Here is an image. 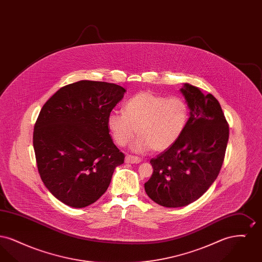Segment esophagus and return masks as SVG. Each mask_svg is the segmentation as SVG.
<instances>
[{"label": "esophagus", "instance_id": "esophagus-1", "mask_svg": "<svg viewBox=\"0 0 262 262\" xmlns=\"http://www.w3.org/2000/svg\"><path fill=\"white\" fill-rule=\"evenodd\" d=\"M125 162L130 163V164H138L141 162V159L137 156H133V155H126L125 156Z\"/></svg>", "mask_w": 262, "mask_h": 262}]
</instances>
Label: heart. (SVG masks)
Wrapping results in <instances>:
<instances>
[{"instance_id":"obj_1","label":"heart","mask_w":262,"mask_h":262,"mask_svg":"<svg viewBox=\"0 0 262 262\" xmlns=\"http://www.w3.org/2000/svg\"><path fill=\"white\" fill-rule=\"evenodd\" d=\"M189 106L182 96H165L150 91L138 92L123 106V113L113 111L107 126L119 146L132 144L136 152L169 149L183 136L189 120Z\"/></svg>"}]
</instances>
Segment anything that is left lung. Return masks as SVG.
<instances>
[{
  "mask_svg": "<svg viewBox=\"0 0 262 262\" xmlns=\"http://www.w3.org/2000/svg\"><path fill=\"white\" fill-rule=\"evenodd\" d=\"M181 92L189 106L183 136L150 163L153 174L144 184L151 200L164 207H182L199 200L218 177L224 161L229 125L212 94L185 83Z\"/></svg>",
  "mask_w": 262,
  "mask_h": 262,
  "instance_id": "1",
  "label": "left lung"
}]
</instances>
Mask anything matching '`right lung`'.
<instances>
[{"mask_svg": "<svg viewBox=\"0 0 262 262\" xmlns=\"http://www.w3.org/2000/svg\"><path fill=\"white\" fill-rule=\"evenodd\" d=\"M125 92L115 83L80 80L60 88L42 107L33 132L38 172L62 203L75 208L94 203L124 163L107 117Z\"/></svg>", "mask_w": 262, "mask_h": 262, "instance_id": "right-lung-1", "label": "right lung"}]
</instances>
